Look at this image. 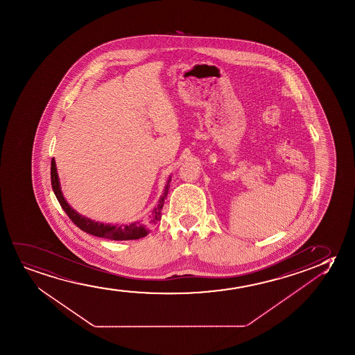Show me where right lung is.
Returning a JSON list of instances; mask_svg holds the SVG:
<instances>
[{"label": "right lung", "instance_id": "1", "mask_svg": "<svg viewBox=\"0 0 355 355\" xmlns=\"http://www.w3.org/2000/svg\"><path fill=\"white\" fill-rule=\"evenodd\" d=\"M51 182H52V188H53L55 198L59 201V204L62 206V209L65 211V214H68L69 218L73 220V224H76V227L86 232L87 234L98 236V238L110 239V240H137V239L144 238L146 236L150 229L157 224L161 219V209L164 207L166 196L168 194L170 189V180L166 183L165 190L161 195L159 204L155 209L151 211V214L148 216L146 222H135V223L122 224V225H112V224L99 223L94 222L92 219L86 218L81 214H78L75 209H71L69 206L67 200L64 199L63 193L60 189V183H59L58 173H57V167H55V161L52 159L51 162Z\"/></svg>", "mask_w": 355, "mask_h": 355}]
</instances>
